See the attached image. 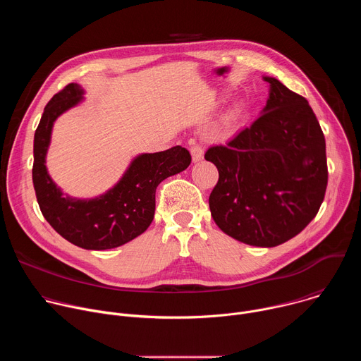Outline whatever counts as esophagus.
Here are the masks:
<instances>
[{"instance_id": "esophagus-1", "label": "esophagus", "mask_w": 361, "mask_h": 361, "mask_svg": "<svg viewBox=\"0 0 361 361\" xmlns=\"http://www.w3.org/2000/svg\"><path fill=\"white\" fill-rule=\"evenodd\" d=\"M191 157H192V163L201 161L204 159V149L200 145L191 147Z\"/></svg>"}]
</instances>
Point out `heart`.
I'll use <instances>...</instances> for the list:
<instances>
[{
    "instance_id": "b5f03b06",
    "label": "heart",
    "mask_w": 361,
    "mask_h": 361,
    "mask_svg": "<svg viewBox=\"0 0 361 361\" xmlns=\"http://www.w3.org/2000/svg\"><path fill=\"white\" fill-rule=\"evenodd\" d=\"M231 127H233V117L230 116V117H226V118H224V121L221 123V126L217 128V133H219V134H226L228 130H231Z\"/></svg>"
}]
</instances>
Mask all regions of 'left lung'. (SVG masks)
Instances as JSON below:
<instances>
[{
	"instance_id": "obj_1",
	"label": "left lung",
	"mask_w": 361,
	"mask_h": 361,
	"mask_svg": "<svg viewBox=\"0 0 361 361\" xmlns=\"http://www.w3.org/2000/svg\"><path fill=\"white\" fill-rule=\"evenodd\" d=\"M266 107L227 145L205 160L219 170L210 194L213 220L227 235L255 247H276L310 223L327 187L326 140L304 97L274 77Z\"/></svg>"
}]
</instances>
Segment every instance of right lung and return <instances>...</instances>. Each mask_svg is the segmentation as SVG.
<instances>
[{"instance_id": "obj_1", "label": "right lung", "mask_w": 361, "mask_h": 361, "mask_svg": "<svg viewBox=\"0 0 361 361\" xmlns=\"http://www.w3.org/2000/svg\"><path fill=\"white\" fill-rule=\"evenodd\" d=\"M85 90L68 84L49 99L34 135L32 183L45 220L61 237L85 250L120 247L142 234L156 212V188L167 177L184 171L191 156L181 145L160 152H142L106 192L77 198L63 192L47 170V152L54 123L84 101Z\"/></svg>"}]
</instances>
